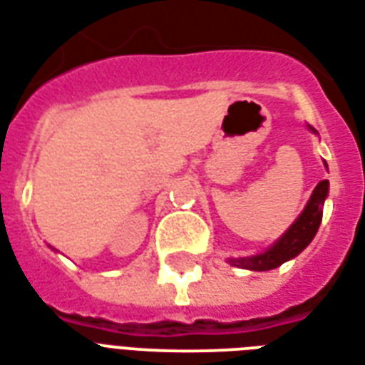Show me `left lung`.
Instances as JSON below:
<instances>
[{"label": "left lung", "instance_id": "1", "mask_svg": "<svg viewBox=\"0 0 365 365\" xmlns=\"http://www.w3.org/2000/svg\"><path fill=\"white\" fill-rule=\"evenodd\" d=\"M315 133V129L309 128ZM327 166V164H325ZM327 193H329V182L323 180L315 185L309 201H307L306 209L302 210L294 224L282 236L274 242L263 253L259 255H251V257H237L228 259L232 267H240V269H250V271H271L277 269L286 261H290L302 251L306 250L309 242H312L317 230H319L321 218H323V203H325Z\"/></svg>", "mask_w": 365, "mask_h": 365}]
</instances>
